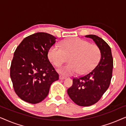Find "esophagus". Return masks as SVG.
Listing matches in <instances>:
<instances>
[{
    "label": "esophagus",
    "mask_w": 126,
    "mask_h": 126,
    "mask_svg": "<svg viewBox=\"0 0 126 126\" xmlns=\"http://www.w3.org/2000/svg\"><path fill=\"white\" fill-rule=\"evenodd\" d=\"M66 78V77L63 76H61V75H60V76H59V79H60V80H64V79H65Z\"/></svg>",
    "instance_id": "esophagus-1"
}]
</instances>
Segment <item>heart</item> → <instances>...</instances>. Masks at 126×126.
I'll list each match as a JSON object with an SVG mask.
<instances>
[{"instance_id":"b5f03b06","label":"heart","mask_w":126,"mask_h":126,"mask_svg":"<svg viewBox=\"0 0 126 126\" xmlns=\"http://www.w3.org/2000/svg\"><path fill=\"white\" fill-rule=\"evenodd\" d=\"M69 63L61 67L58 72L63 76L84 75L90 71L99 62L101 51L96 44L79 38H72L63 41L60 46L54 45L48 52V56L54 65H63L65 57H68Z\"/></svg>"}]
</instances>
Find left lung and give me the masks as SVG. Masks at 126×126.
Instances as JSON below:
<instances>
[{"label": "left lung", "mask_w": 126, "mask_h": 126, "mask_svg": "<svg viewBox=\"0 0 126 126\" xmlns=\"http://www.w3.org/2000/svg\"><path fill=\"white\" fill-rule=\"evenodd\" d=\"M99 46L101 57L97 65L86 75L74 77L73 85L67 91L70 99L80 106L95 104L107 90L112 76L113 58L111 49L106 41L95 35H85Z\"/></svg>", "instance_id": "1"}]
</instances>
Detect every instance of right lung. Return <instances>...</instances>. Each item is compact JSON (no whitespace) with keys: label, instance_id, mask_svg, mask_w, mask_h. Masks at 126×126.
Returning <instances> with one entry per match:
<instances>
[{"label":"right lung","instance_id":"1","mask_svg":"<svg viewBox=\"0 0 126 126\" xmlns=\"http://www.w3.org/2000/svg\"><path fill=\"white\" fill-rule=\"evenodd\" d=\"M56 38L37 32L24 38L15 50L10 66L15 92L22 100L37 104L45 99L50 87L59 75L48 58Z\"/></svg>","mask_w":126,"mask_h":126}]
</instances>
